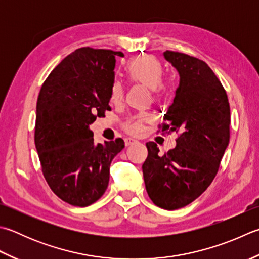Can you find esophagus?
Listing matches in <instances>:
<instances>
[{"label": "esophagus", "instance_id": "esophagus-1", "mask_svg": "<svg viewBox=\"0 0 259 259\" xmlns=\"http://www.w3.org/2000/svg\"><path fill=\"white\" fill-rule=\"evenodd\" d=\"M124 143H125V146H131V145H134L136 143H138V141H137L134 138H125L124 139Z\"/></svg>", "mask_w": 259, "mask_h": 259}]
</instances>
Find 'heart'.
Here are the masks:
<instances>
[{"label": "heart", "mask_w": 259, "mask_h": 259, "mask_svg": "<svg viewBox=\"0 0 259 259\" xmlns=\"http://www.w3.org/2000/svg\"><path fill=\"white\" fill-rule=\"evenodd\" d=\"M125 74L129 80L134 83H140L157 92L163 78L164 68L158 59L153 56H138L129 60L124 67ZM123 98V86L119 82H114L111 88V101L118 103ZM148 114H140L134 116L124 124V129L131 135H139L144 129L143 123L148 121Z\"/></svg>", "instance_id": "obj_1"}]
</instances>
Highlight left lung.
<instances>
[{
	"mask_svg": "<svg viewBox=\"0 0 259 259\" xmlns=\"http://www.w3.org/2000/svg\"><path fill=\"white\" fill-rule=\"evenodd\" d=\"M164 57L179 73L180 84L163 130L180 137L165 155L155 143H147L143 173L151 201L176 210L197 199L215 177L229 144L230 106L224 86L203 60L169 50Z\"/></svg>",
	"mask_w": 259,
	"mask_h": 259,
	"instance_id": "8db88e82",
	"label": "left lung"
}]
</instances>
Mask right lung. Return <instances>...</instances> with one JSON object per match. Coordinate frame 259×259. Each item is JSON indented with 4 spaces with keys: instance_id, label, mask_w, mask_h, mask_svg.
Instances as JSON below:
<instances>
[{
    "instance_id": "obj_1",
    "label": "right lung",
    "mask_w": 259,
    "mask_h": 259,
    "mask_svg": "<svg viewBox=\"0 0 259 259\" xmlns=\"http://www.w3.org/2000/svg\"><path fill=\"white\" fill-rule=\"evenodd\" d=\"M115 56L120 52L84 47L49 74L37 101L34 144L42 173L59 199L88 206L108 189L110 165L124 141L95 144L90 124L111 110Z\"/></svg>"
}]
</instances>
